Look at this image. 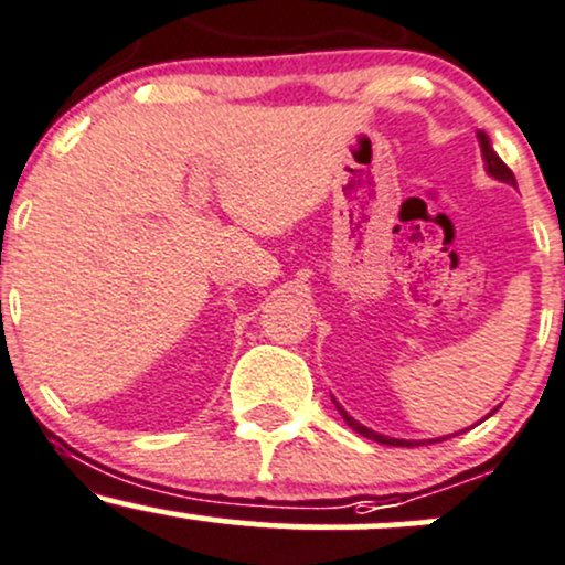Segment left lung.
<instances>
[{"label":"left lung","instance_id":"8db88e82","mask_svg":"<svg viewBox=\"0 0 565 565\" xmlns=\"http://www.w3.org/2000/svg\"><path fill=\"white\" fill-rule=\"evenodd\" d=\"M478 146H481V157H483V170H486V174H491V178L494 180H499V183H508V185H512V188H518V183H515V174H512V170L508 164H504L502 159L497 157V151L494 148H491V140H489V135L486 132H478ZM334 401V398H332ZM334 406H337V412L342 414V419H345V423L353 427L355 433H361V436L364 438H372V440H377V444H385V446H419V444H425V440H406V438H391V436H382V433H374L372 427H366V425H361L359 419H353L350 417V414L345 412V408H342L340 404H337L334 401ZM497 408H491L489 414H486L483 419H489L491 414H494ZM470 430V427H468ZM462 433V430H459ZM433 440H446V436L444 438H433ZM430 440V444H433Z\"/></svg>","mask_w":565,"mask_h":565}]
</instances>
